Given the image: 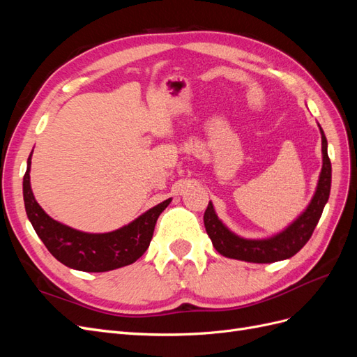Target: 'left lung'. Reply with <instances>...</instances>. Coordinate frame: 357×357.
<instances>
[{
	"mask_svg": "<svg viewBox=\"0 0 357 357\" xmlns=\"http://www.w3.org/2000/svg\"><path fill=\"white\" fill-rule=\"evenodd\" d=\"M321 132V153H323V167L320 172L319 185L314 197H312L307 210L290 226L271 238L265 240H245L241 236L231 232L219 220L218 214L214 211L213 204L210 202L207 210L204 213V225L210 240L215 250L220 255L238 259V261L255 262V264H271L277 261H283L296 255L302 247L311 238L314 228L317 226L323 208L329 199L331 192V160L328 156V142L326 137Z\"/></svg>",
	"mask_w": 357,
	"mask_h": 357,
	"instance_id": "1",
	"label": "left lung"
}]
</instances>
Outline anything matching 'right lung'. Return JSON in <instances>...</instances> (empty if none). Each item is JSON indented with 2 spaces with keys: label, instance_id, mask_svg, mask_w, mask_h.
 <instances>
[{
  "label": "right lung",
  "instance_id": "obj_1",
  "mask_svg": "<svg viewBox=\"0 0 357 357\" xmlns=\"http://www.w3.org/2000/svg\"><path fill=\"white\" fill-rule=\"evenodd\" d=\"M31 155L24 176V201L28 219L40 240L59 262L79 271L104 273L134 264L152 241L159 214L171 199L158 204L123 228L109 234H86L68 228L43 211L29 185Z\"/></svg>",
  "mask_w": 357,
  "mask_h": 357
}]
</instances>
